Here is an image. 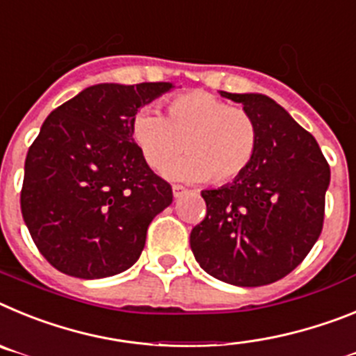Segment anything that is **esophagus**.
Masks as SVG:
<instances>
[{"label":"esophagus","mask_w":356,"mask_h":356,"mask_svg":"<svg viewBox=\"0 0 356 356\" xmlns=\"http://www.w3.org/2000/svg\"><path fill=\"white\" fill-rule=\"evenodd\" d=\"M172 191H174L175 199H179V197L184 195V191H186V190H184V188H182L181 184H174V186H172Z\"/></svg>","instance_id":"obj_1"}]
</instances>
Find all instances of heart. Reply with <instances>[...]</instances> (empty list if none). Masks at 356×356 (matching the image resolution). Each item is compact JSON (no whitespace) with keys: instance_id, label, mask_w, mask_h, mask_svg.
<instances>
[{"instance_id":"b5f03b06","label":"heart","mask_w":356,"mask_h":356,"mask_svg":"<svg viewBox=\"0 0 356 356\" xmlns=\"http://www.w3.org/2000/svg\"><path fill=\"white\" fill-rule=\"evenodd\" d=\"M131 134L147 165L163 170L188 154L168 170L172 179L225 184L234 181L254 161L259 147V129L254 116L208 91L175 95L166 104V118L154 109L132 116Z\"/></svg>"}]
</instances>
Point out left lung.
<instances>
[{
    "label": "left lung",
    "mask_w": 356,
    "mask_h": 356,
    "mask_svg": "<svg viewBox=\"0 0 356 356\" xmlns=\"http://www.w3.org/2000/svg\"><path fill=\"white\" fill-rule=\"evenodd\" d=\"M220 95L254 116L259 147L240 177L202 191L206 216L191 229V251L216 280L268 285L290 274L317 242L330 165L314 136L272 98Z\"/></svg>",
    "instance_id": "1"
}]
</instances>
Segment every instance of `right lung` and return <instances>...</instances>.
<instances>
[{
	"instance_id": "obj_1",
	"label": "right lung",
	"mask_w": 356,
	"mask_h": 356,
	"mask_svg": "<svg viewBox=\"0 0 356 356\" xmlns=\"http://www.w3.org/2000/svg\"><path fill=\"white\" fill-rule=\"evenodd\" d=\"M174 86L98 84L49 113L29 148L21 213L39 252L82 280L120 274L138 261L172 186L147 165L132 116Z\"/></svg>"
}]
</instances>
